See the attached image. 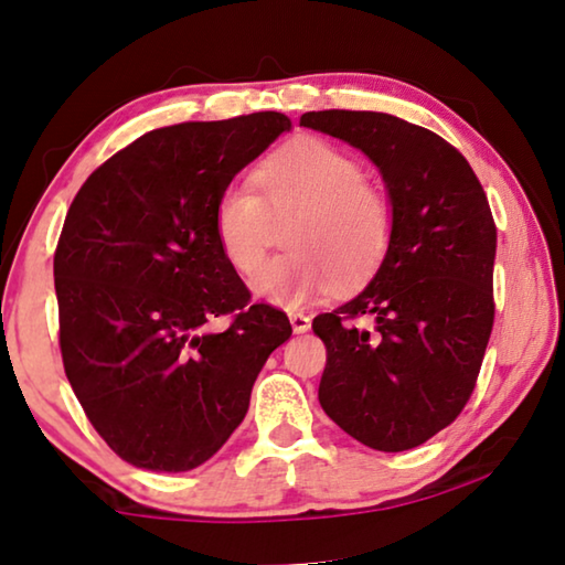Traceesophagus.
Segmentation results:
<instances>
[{"instance_id": "34e87169", "label": "esophagus", "mask_w": 565, "mask_h": 565, "mask_svg": "<svg viewBox=\"0 0 565 565\" xmlns=\"http://www.w3.org/2000/svg\"><path fill=\"white\" fill-rule=\"evenodd\" d=\"M289 319H291V327L297 334H305L311 327V319L305 315V311H291Z\"/></svg>"}]
</instances>
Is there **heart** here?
<instances>
[{
    "instance_id": "obj_1",
    "label": "heart",
    "mask_w": 565,
    "mask_h": 565,
    "mask_svg": "<svg viewBox=\"0 0 565 565\" xmlns=\"http://www.w3.org/2000/svg\"><path fill=\"white\" fill-rule=\"evenodd\" d=\"M258 192L228 184L215 202V238L246 281L264 271L274 223H286L291 250L260 276L258 294L274 305H299L332 279L355 284L375 271L393 235L388 198L365 182V167L324 139L276 149L256 172Z\"/></svg>"
}]
</instances>
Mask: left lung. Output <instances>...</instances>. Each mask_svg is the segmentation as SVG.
Listing matches in <instances>:
<instances>
[{
    "instance_id": "8db88e82",
    "label": "left lung",
    "mask_w": 565,
    "mask_h": 565,
    "mask_svg": "<svg viewBox=\"0 0 565 565\" xmlns=\"http://www.w3.org/2000/svg\"><path fill=\"white\" fill-rule=\"evenodd\" d=\"M301 126L373 159L393 205L391 246L358 297L315 317L319 403L377 451H406L461 414L494 324L498 228L475 170L424 126L377 111H309Z\"/></svg>"
}]
</instances>
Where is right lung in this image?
<instances>
[{
  "label": "right lung",
  "instance_id": "right-lung-1",
  "mask_svg": "<svg viewBox=\"0 0 565 565\" xmlns=\"http://www.w3.org/2000/svg\"><path fill=\"white\" fill-rule=\"evenodd\" d=\"M291 121L260 111L147 131L83 182L53 274L75 398L124 461L188 471L246 418L268 355L291 337L250 301L215 238V202ZM228 316L223 333H207Z\"/></svg>",
  "mask_w": 565,
  "mask_h": 565
}]
</instances>
